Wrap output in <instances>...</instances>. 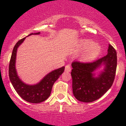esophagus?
I'll return each instance as SVG.
<instances>
[{
  "label": "esophagus",
  "instance_id": "esophagus-1",
  "mask_svg": "<svg viewBox=\"0 0 126 126\" xmlns=\"http://www.w3.org/2000/svg\"><path fill=\"white\" fill-rule=\"evenodd\" d=\"M71 70L72 69L70 65H67V66H66V67H65V72L69 73V72L71 71Z\"/></svg>",
  "mask_w": 126,
  "mask_h": 126
}]
</instances>
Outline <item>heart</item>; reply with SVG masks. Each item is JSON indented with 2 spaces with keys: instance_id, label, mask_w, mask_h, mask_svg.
I'll return each instance as SVG.
<instances>
[{
  "instance_id": "b5f03b06",
  "label": "heart",
  "mask_w": 126,
  "mask_h": 126,
  "mask_svg": "<svg viewBox=\"0 0 126 126\" xmlns=\"http://www.w3.org/2000/svg\"><path fill=\"white\" fill-rule=\"evenodd\" d=\"M80 51H85L82 54L81 59L83 62H89L96 58L101 51V47L98 44H94L91 40H86L81 42L80 44Z\"/></svg>"
}]
</instances>
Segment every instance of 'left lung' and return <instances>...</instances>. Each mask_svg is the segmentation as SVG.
I'll list each match as a JSON object with an SVG mask.
<instances>
[{
  "instance_id": "obj_1",
  "label": "left lung",
  "mask_w": 126,
  "mask_h": 126,
  "mask_svg": "<svg viewBox=\"0 0 126 126\" xmlns=\"http://www.w3.org/2000/svg\"><path fill=\"white\" fill-rule=\"evenodd\" d=\"M104 66L103 71L94 73ZM72 89L75 97L83 102H91L101 98L113 83L117 68V53L114 47L108 45V53L102 58L92 63H72Z\"/></svg>"
}]
</instances>
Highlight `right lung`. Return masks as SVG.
<instances>
[{"mask_svg": "<svg viewBox=\"0 0 126 126\" xmlns=\"http://www.w3.org/2000/svg\"><path fill=\"white\" fill-rule=\"evenodd\" d=\"M40 32L31 33V35H39ZM26 37L21 39L14 46L9 66V76L11 83L17 93L24 100L30 103H40L50 96L52 87L64 70V66L53 70L46 75L38 83L28 85L20 79L16 69V59L18 48L24 42Z\"/></svg>", "mask_w": 126, "mask_h": 126, "instance_id": "add662e5", "label": "right lung"}]
</instances>
